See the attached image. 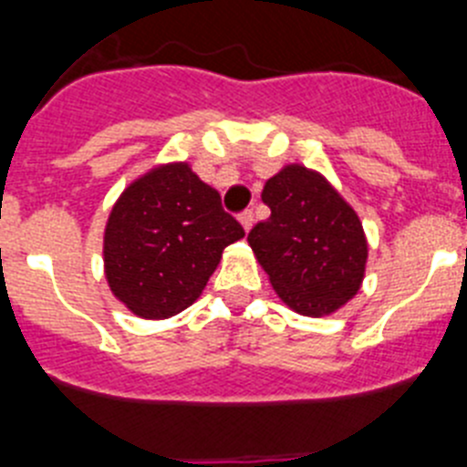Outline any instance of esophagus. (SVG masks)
<instances>
[{
	"mask_svg": "<svg viewBox=\"0 0 467 467\" xmlns=\"http://www.w3.org/2000/svg\"><path fill=\"white\" fill-rule=\"evenodd\" d=\"M238 222H241V226H243V229H245V231L253 229V224H254V214H253V210H245V213L238 214Z\"/></svg>",
	"mask_w": 467,
	"mask_h": 467,
	"instance_id": "34e87169",
	"label": "esophagus"
}]
</instances>
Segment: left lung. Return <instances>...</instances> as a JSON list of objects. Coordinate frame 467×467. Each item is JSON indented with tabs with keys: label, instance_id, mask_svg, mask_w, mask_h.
Listing matches in <instances>:
<instances>
[{
	"label": "left lung",
	"instance_id": "1",
	"mask_svg": "<svg viewBox=\"0 0 467 467\" xmlns=\"http://www.w3.org/2000/svg\"><path fill=\"white\" fill-rule=\"evenodd\" d=\"M262 201L271 217L247 243L271 287L295 313L323 317L360 290L367 236L353 205L317 171L287 163L266 180Z\"/></svg>",
	"mask_w": 467,
	"mask_h": 467
}]
</instances>
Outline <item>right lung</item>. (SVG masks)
Returning <instances> with one entry per match:
<instances>
[{
	"instance_id": "obj_1",
	"label": "right lung",
	"mask_w": 467,
	"mask_h": 467,
	"mask_svg": "<svg viewBox=\"0 0 467 467\" xmlns=\"http://www.w3.org/2000/svg\"><path fill=\"white\" fill-rule=\"evenodd\" d=\"M243 236L217 189L187 161L159 163L111 205L102 238L107 285L138 317L166 320L192 306L224 247Z\"/></svg>"
}]
</instances>
